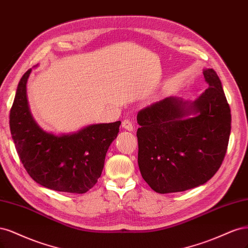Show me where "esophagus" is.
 <instances>
[{
  "label": "esophagus",
  "mask_w": 248,
  "mask_h": 248,
  "mask_svg": "<svg viewBox=\"0 0 248 248\" xmlns=\"http://www.w3.org/2000/svg\"><path fill=\"white\" fill-rule=\"evenodd\" d=\"M122 127L126 131H133L134 125L130 119H124V121L122 123Z\"/></svg>",
  "instance_id": "34e87169"
}]
</instances>
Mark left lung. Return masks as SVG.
Here are the masks:
<instances>
[{"label":"left lung","instance_id":"8db88e82","mask_svg":"<svg viewBox=\"0 0 248 248\" xmlns=\"http://www.w3.org/2000/svg\"><path fill=\"white\" fill-rule=\"evenodd\" d=\"M207 89L194 102L166 98L140 110L138 165L156 193L197 187L211 179L225 158L231 110L213 69L203 72ZM190 114H196L188 118Z\"/></svg>","mask_w":248,"mask_h":248}]
</instances>
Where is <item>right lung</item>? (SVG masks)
<instances>
[{
  "label": "right lung",
  "instance_id": "add662e5",
  "mask_svg": "<svg viewBox=\"0 0 248 248\" xmlns=\"http://www.w3.org/2000/svg\"><path fill=\"white\" fill-rule=\"evenodd\" d=\"M31 71L20 79L9 116L18 156L31 179L42 186L84 194L101 176L106 153L116 138L121 122L92 124L70 135L44 132L28 106L27 81Z\"/></svg>",
  "mask_w": 248,
  "mask_h": 248
}]
</instances>
